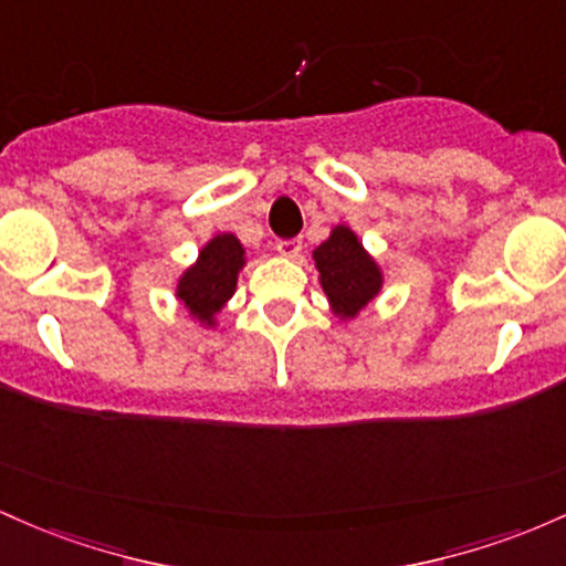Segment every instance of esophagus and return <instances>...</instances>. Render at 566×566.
Wrapping results in <instances>:
<instances>
[{
    "mask_svg": "<svg viewBox=\"0 0 566 566\" xmlns=\"http://www.w3.org/2000/svg\"><path fill=\"white\" fill-rule=\"evenodd\" d=\"M275 249H277V253H281V256H285V259H300V253H302V240H300V238L277 240Z\"/></svg>",
    "mask_w": 566,
    "mask_h": 566,
    "instance_id": "1",
    "label": "esophagus"
}]
</instances>
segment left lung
<instances>
[{
    "instance_id": "8db88e82",
    "label": "left lung",
    "mask_w": 566,
    "mask_h": 566,
    "mask_svg": "<svg viewBox=\"0 0 566 566\" xmlns=\"http://www.w3.org/2000/svg\"><path fill=\"white\" fill-rule=\"evenodd\" d=\"M317 283L328 300V310L339 321H353L379 296L385 272L366 251L364 240L347 224H336L313 251Z\"/></svg>"
}]
</instances>
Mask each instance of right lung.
Instances as JSON below:
<instances>
[{
    "mask_svg": "<svg viewBox=\"0 0 566 566\" xmlns=\"http://www.w3.org/2000/svg\"><path fill=\"white\" fill-rule=\"evenodd\" d=\"M249 264L238 234L219 232L198 251V259L176 281V300L202 328L219 326L221 310L234 296L238 277Z\"/></svg>",
    "mask_w": 566,
    "mask_h": 566,
    "instance_id": "right-lung-1",
    "label": "right lung"
}]
</instances>
